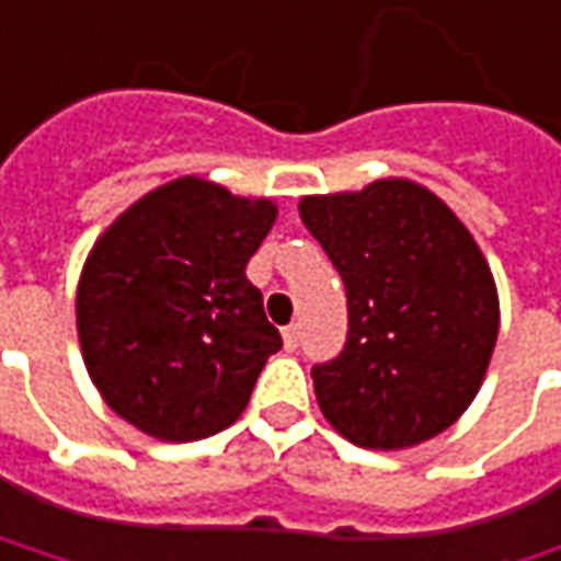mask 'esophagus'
<instances>
[{"label": "esophagus", "mask_w": 561, "mask_h": 561, "mask_svg": "<svg viewBox=\"0 0 561 561\" xmlns=\"http://www.w3.org/2000/svg\"><path fill=\"white\" fill-rule=\"evenodd\" d=\"M282 341H285V351H295L300 344V325L298 322H291V325H285L282 329Z\"/></svg>", "instance_id": "esophagus-1"}]
</instances>
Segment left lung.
Returning a JSON list of instances; mask_svg holds the SVG:
<instances>
[{
    "label": "left lung",
    "mask_w": 561,
    "mask_h": 561,
    "mask_svg": "<svg viewBox=\"0 0 561 561\" xmlns=\"http://www.w3.org/2000/svg\"><path fill=\"white\" fill-rule=\"evenodd\" d=\"M300 220L347 291V341L313 366L319 410L357 447L403 450L450 428L491 363L500 300L469 229L425 185L307 195Z\"/></svg>",
    "instance_id": "1"
}]
</instances>
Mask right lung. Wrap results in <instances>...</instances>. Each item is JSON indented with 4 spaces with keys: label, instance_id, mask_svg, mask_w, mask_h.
Returning <instances> with one entry per match:
<instances>
[{
    "label": "right lung",
    "instance_id": "obj_1",
    "mask_svg": "<svg viewBox=\"0 0 561 561\" xmlns=\"http://www.w3.org/2000/svg\"><path fill=\"white\" fill-rule=\"evenodd\" d=\"M276 222L270 198L183 176L124 210L89 251L77 335L114 413L158 440L229 428L282 347L244 266Z\"/></svg>",
    "mask_w": 561,
    "mask_h": 561
}]
</instances>
